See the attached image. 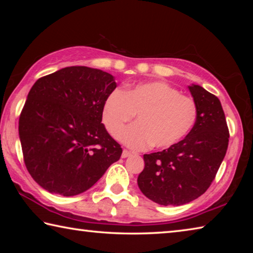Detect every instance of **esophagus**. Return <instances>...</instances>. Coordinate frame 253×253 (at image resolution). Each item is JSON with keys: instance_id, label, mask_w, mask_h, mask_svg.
<instances>
[{"instance_id": "1", "label": "esophagus", "mask_w": 253, "mask_h": 253, "mask_svg": "<svg viewBox=\"0 0 253 253\" xmlns=\"http://www.w3.org/2000/svg\"><path fill=\"white\" fill-rule=\"evenodd\" d=\"M131 155V153L129 151H127V149H124L123 153H122V157L123 158H126V157H129Z\"/></svg>"}]
</instances>
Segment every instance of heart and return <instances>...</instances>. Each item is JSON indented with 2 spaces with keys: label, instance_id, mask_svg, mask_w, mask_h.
Returning <instances> with one entry per match:
<instances>
[{
  "label": "heart",
  "instance_id": "obj_1",
  "mask_svg": "<svg viewBox=\"0 0 253 253\" xmlns=\"http://www.w3.org/2000/svg\"><path fill=\"white\" fill-rule=\"evenodd\" d=\"M135 114L137 123L122 132L123 142L135 149L152 145L165 149L181 142L193 129L198 106L170 84L153 81L111 92L102 106V123L111 136L117 137Z\"/></svg>",
  "mask_w": 253,
  "mask_h": 253
}]
</instances>
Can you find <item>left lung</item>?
<instances>
[{
  "mask_svg": "<svg viewBox=\"0 0 253 253\" xmlns=\"http://www.w3.org/2000/svg\"><path fill=\"white\" fill-rule=\"evenodd\" d=\"M198 119L188 135L162 152L145 154L137 183L161 205H182L205 193L215 178L229 145V128L219 98L199 84L188 85Z\"/></svg>",
  "mask_w": 253,
  "mask_h": 253,
  "instance_id": "left-lung-1",
  "label": "left lung"
}]
</instances>
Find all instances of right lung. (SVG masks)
Listing matches in <instances>:
<instances>
[{"mask_svg":"<svg viewBox=\"0 0 253 253\" xmlns=\"http://www.w3.org/2000/svg\"><path fill=\"white\" fill-rule=\"evenodd\" d=\"M117 87L108 72L67 67L32 85L19 119L24 164L50 193L90 188L123 149L101 124L106 98Z\"/></svg>","mask_w":253,"mask_h":253,"instance_id":"add662e5","label":"right lung"}]
</instances>
